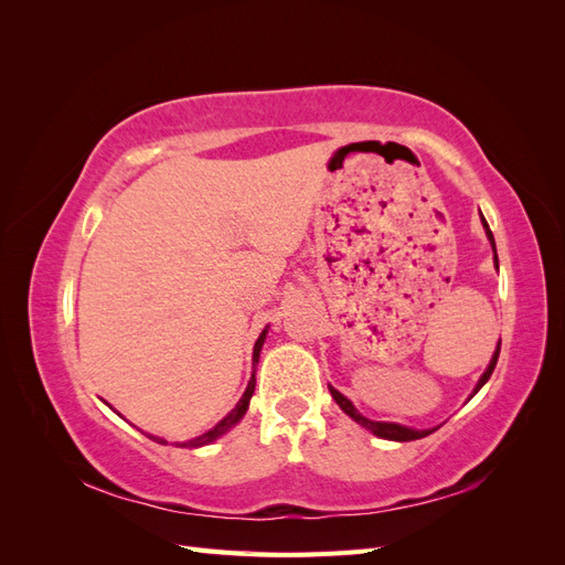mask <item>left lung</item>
I'll use <instances>...</instances> for the list:
<instances>
[{
    "mask_svg": "<svg viewBox=\"0 0 565 565\" xmlns=\"http://www.w3.org/2000/svg\"><path fill=\"white\" fill-rule=\"evenodd\" d=\"M481 221H483V228H486L488 241H490V245H492V249H494V237H492V233H490V228H488V221H486L483 216H481ZM494 266H498V252H494ZM500 344H502V341H500ZM500 344H498V349H494V353H492V358H490V365H488V370L481 374V380H478V384H476V388H473L471 396H476V393L481 391V386L490 380V374H492L494 365H498V358H500ZM330 393H332V398L337 401V405H339L341 409H344V413H347L353 422H358L361 426H365L367 431H372L374 436H380V438L405 443V440H417V438H424V436H429V434H434V431H436V429H409V426L393 424V422H372V419H367V417H363L361 413H358L355 405L344 396V393H339V391H337V388H332V386H330ZM471 396H469V398H471Z\"/></svg>",
    "mask_w": 565,
    "mask_h": 565,
    "instance_id": "left-lung-1",
    "label": "left lung"
}]
</instances>
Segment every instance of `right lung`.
<instances>
[{
  "mask_svg": "<svg viewBox=\"0 0 565 565\" xmlns=\"http://www.w3.org/2000/svg\"><path fill=\"white\" fill-rule=\"evenodd\" d=\"M266 332L268 330H264L262 334H259V339H256V344H254V355H252V361H254V365L259 363V353H262V347H264V339H266ZM254 384H256V377H254V372H252V380H249V384H247V388H245V393H243V398H241V403H237L231 413L221 419L214 429H210L207 434H202V436H198V438H193V440H188V443H181V448H202V446H210L212 440H216L218 436H224L228 429H233V426L241 422L243 417H245V413H247V407H249V398H252V393H254ZM148 438L150 440H158V443H162L164 446V438H158V436H150L148 434Z\"/></svg>",
  "mask_w": 565,
  "mask_h": 565,
  "instance_id": "1",
  "label": "right lung"
}]
</instances>
